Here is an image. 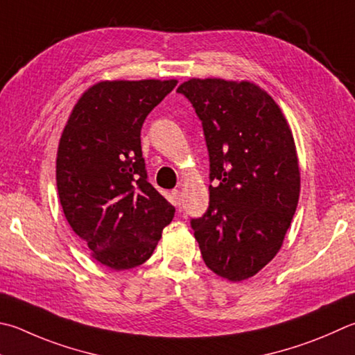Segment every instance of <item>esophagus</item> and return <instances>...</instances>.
Returning <instances> with one entry per match:
<instances>
[{
    "mask_svg": "<svg viewBox=\"0 0 355 355\" xmlns=\"http://www.w3.org/2000/svg\"><path fill=\"white\" fill-rule=\"evenodd\" d=\"M172 194H173V197H175V200H177V203H178V205L182 203V200H183V197H182V192H180L178 189H175V191H172Z\"/></svg>",
    "mask_w": 355,
    "mask_h": 355,
    "instance_id": "34e87169",
    "label": "esophagus"
}]
</instances>
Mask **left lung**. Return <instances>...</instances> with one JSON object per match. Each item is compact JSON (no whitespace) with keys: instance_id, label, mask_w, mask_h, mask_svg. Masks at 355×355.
Segmentation results:
<instances>
[{"instance_id":"left-lung-1","label":"left lung","mask_w":355,"mask_h":355,"mask_svg":"<svg viewBox=\"0 0 355 355\" xmlns=\"http://www.w3.org/2000/svg\"><path fill=\"white\" fill-rule=\"evenodd\" d=\"M202 121L209 208L191 227L206 267L233 282L278 254L298 206L301 177L284 113L248 80L189 79L177 89Z\"/></svg>"}]
</instances>
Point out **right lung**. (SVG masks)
Wrapping results in <instances>:
<instances>
[{
    "mask_svg": "<svg viewBox=\"0 0 355 355\" xmlns=\"http://www.w3.org/2000/svg\"><path fill=\"white\" fill-rule=\"evenodd\" d=\"M175 79L102 80L85 89L55 161L60 205L92 256L112 270L144 263L175 208L147 180L141 127Z\"/></svg>",
    "mask_w": 355,
    "mask_h": 355,
    "instance_id": "add662e5",
    "label": "right lung"
}]
</instances>
